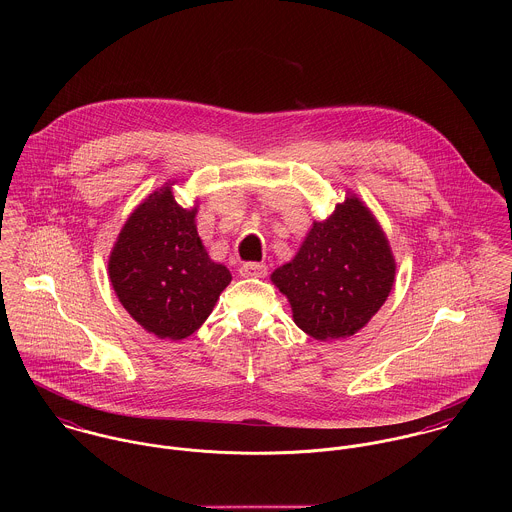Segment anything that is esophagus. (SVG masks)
Returning a JSON list of instances; mask_svg holds the SVG:
<instances>
[{
	"instance_id": "34e87169",
	"label": "esophagus",
	"mask_w": 512,
	"mask_h": 512,
	"mask_svg": "<svg viewBox=\"0 0 512 512\" xmlns=\"http://www.w3.org/2000/svg\"><path fill=\"white\" fill-rule=\"evenodd\" d=\"M238 272L242 278H264L268 274V268L266 264H260V262H246L240 266Z\"/></svg>"
}]
</instances>
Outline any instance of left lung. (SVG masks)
<instances>
[{"label":"left lung","mask_w":512,"mask_h":512,"mask_svg":"<svg viewBox=\"0 0 512 512\" xmlns=\"http://www.w3.org/2000/svg\"><path fill=\"white\" fill-rule=\"evenodd\" d=\"M396 260L365 203L351 191L323 220H313L290 262L272 284L292 305L295 325L317 341L359 333L388 299Z\"/></svg>","instance_id":"8db88e82"}]
</instances>
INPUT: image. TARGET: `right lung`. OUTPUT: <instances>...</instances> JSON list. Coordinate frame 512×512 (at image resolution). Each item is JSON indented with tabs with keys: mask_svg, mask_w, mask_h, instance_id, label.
Here are the masks:
<instances>
[{
	"mask_svg": "<svg viewBox=\"0 0 512 512\" xmlns=\"http://www.w3.org/2000/svg\"><path fill=\"white\" fill-rule=\"evenodd\" d=\"M167 181L124 222L110 258L108 276L116 297L147 333L181 341L211 315L230 284L228 268L211 260L193 207H181Z\"/></svg>",
	"mask_w": 512,
	"mask_h": 512,
	"instance_id": "1",
	"label": "right lung"
}]
</instances>
